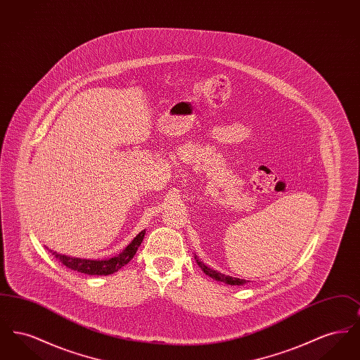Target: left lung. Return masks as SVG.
I'll use <instances>...</instances> for the list:
<instances>
[{
    "mask_svg": "<svg viewBox=\"0 0 360 360\" xmlns=\"http://www.w3.org/2000/svg\"><path fill=\"white\" fill-rule=\"evenodd\" d=\"M195 260H197L198 266L201 267V270H202L206 275H209L210 278H213V279H216V281H220V282L228 283V285H238V286L244 285V283L248 282V281H245V279L232 278V276H229V275L221 274V273H219V271H216V270H212V269H209L207 266H205L201 260H198V257H195Z\"/></svg>",
    "mask_w": 360,
    "mask_h": 360,
    "instance_id": "8db88e82",
    "label": "left lung"
}]
</instances>
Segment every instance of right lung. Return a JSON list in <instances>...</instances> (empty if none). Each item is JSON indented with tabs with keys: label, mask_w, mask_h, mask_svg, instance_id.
Returning <instances> with one entry per match:
<instances>
[{
	"label": "right lung",
	"mask_w": 360,
	"mask_h": 360,
	"mask_svg": "<svg viewBox=\"0 0 360 360\" xmlns=\"http://www.w3.org/2000/svg\"><path fill=\"white\" fill-rule=\"evenodd\" d=\"M144 235H146V229L141 231L119 255L110 257V259H103V260H90V259L68 257V255L58 254L56 251H52V250H50V252H52V255L56 257L59 262H62V264H65L68 269H71L74 271H79V273L87 275L113 274V273L119 271L122 266L129 263L131 259L135 257L137 248L140 247L141 241L144 239Z\"/></svg>",
	"instance_id": "right-lung-1"
}]
</instances>
